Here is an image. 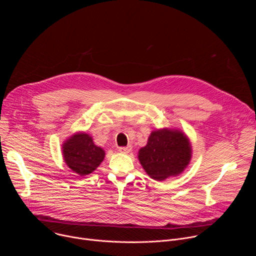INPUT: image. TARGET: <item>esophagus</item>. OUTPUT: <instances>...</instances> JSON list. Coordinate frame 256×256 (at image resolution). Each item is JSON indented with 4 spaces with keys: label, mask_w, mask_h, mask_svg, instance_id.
Masks as SVG:
<instances>
[{
    "label": "esophagus",
    "mask_w": 256,
    "mask_h": 256,
    "mask_svg": "<svg viewBox=\"0 0 256 256\" xmlns=\"http://www.w3.org/2000/svg\"><path fill=\"white\" fill-rule=\"evenodd\" d=\"M130 150H132L130 146H128V147H120V148H118V151H120V153H124V154L130 152Z\"/></svg>",
    "instance_id": "34e87169"
}]
</instances>
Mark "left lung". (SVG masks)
<instances>
[{"instance_id": "obj_1", "label": "left lung", "mask_w": 256, "mask_h": 256, "mask_svg": "<svg viewBox=\"0 0 256 256\" xmlns=\"http://www.w3.org/2000/svg\"><path fill=\"white\" fill-rule=\"evenodd\" d=\"M192 156L188 136L178 128L153 130L147 144L138 150V161L152 179L163 181L181 174Z\"/></svg>"}]
</instances>
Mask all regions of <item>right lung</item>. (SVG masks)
<instances>
[{
  "mask_svg": "<svg viewBox=\"0 0 256 256\" xmlns=\"http://www.w3.org/2000/svg\"><path fill=\"white\" fill-rule=\"evenodd\" d=\"M62 150L66 166L80 176L95 171L105 157V151L94 144L93 138L82 132L68 138Z\"/></svg>",
  "mask_w": 256,
  "mask_h": 256,
  "instance_id": "obj_1",
  "label": "right lung"
}]
</instances>
